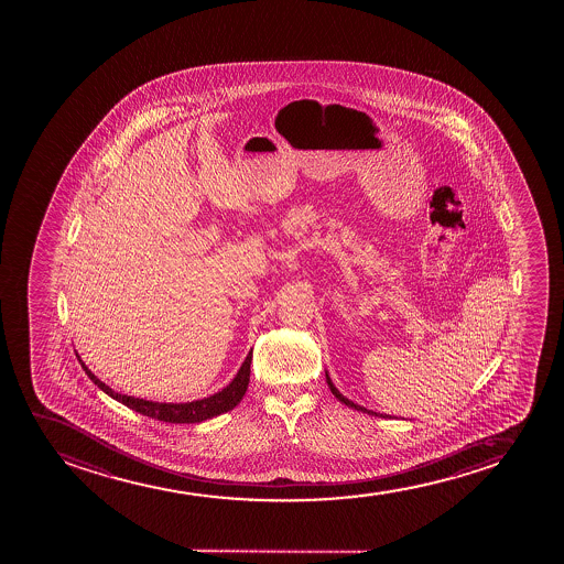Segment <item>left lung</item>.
I'll return each mask as SVG.
<instances>
[{"label":"left lung","instance_id":"left-lung-1","mask_svg":"<svg viewBox=\"0 0 564 564\" xmlns=\"http://www.w3.org/2000/svg\"><path fill=\"white\" fill-rule=\"evenodd\" d=\"M325 378H327V386H329L330 393L333 395L337 397L338 401L343 402V404H346V406H350V409L359 410V412H362V414H370V415H380V417H391V415L388 414H376V412H372V410H367L365 406H359V404H356V402L348 401L346 397L338 391L337 388H335V383L330 382L329 375L325 372Z\"/></svg>","mask_w":564,"mask_h":564}]
</instances>
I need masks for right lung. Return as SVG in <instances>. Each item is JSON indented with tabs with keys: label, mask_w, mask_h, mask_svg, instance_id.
<instances>
[{
	"label": "right lung",
	"mask_w": 564,
	"mask_h": 564,
	"mask_svg": "<svg viewBox=\"0 0 564 564\" xmlns=\"http://www.w3.org/2000/svg\"><path fill=\"white\" fill-rule=\"evenodd\" d=\"M78 357V356H77ZM78 362L83 365L86 375L91 382L96 383L107 395L112 397L115 401L122 402L123 406L135 410L139 414L149 415L152 420L165 421V423H202V421L210 420L214 415L224 414L234 410L242 397L247 393L248 383H250V362H252V351L248 354L247 359L242 362L239 372L235 376L229 386L214 393V395L202 399V401L192 402H152L144 399H135V397L122 395L117 393L115 389H110L107 383L101 382L98 376L94 375L86 367L83 359L78 357Z\"/></svg>",
	"instance_id": "obj_1"
}]
</instances>
